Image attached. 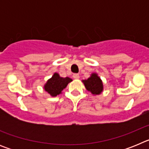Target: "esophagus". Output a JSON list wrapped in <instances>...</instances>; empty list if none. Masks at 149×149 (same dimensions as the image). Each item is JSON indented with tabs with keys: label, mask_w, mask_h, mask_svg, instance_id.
Listing matches in <instances>:
<instances>
[{
	"label": "esophagus",
	"mask_w": 149,
	"mask_h": 149,
	"mask_svg": "<svg viewBox=\"0 0 149 149\" xmlns=\"http://www.w3.org/2000/svg\"><path fill=\"white\" fill-rule=\"evenodd\" d=\"M73 77H74V79H76V80H77V79L80 78V75H79V74L75 73L73 74Z\"/></svg>",
	"instance_id": "esophagus-1"
}]
</instances>
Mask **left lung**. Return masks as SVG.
Segmentation results:
<instances>
[{
	"label": "left lung",
	"mask_w": 149,
	"mask_h": 149,
	"mask_svg": "<svg viewBox=\"0 0 149 149\" xmlns=\"http://www.w3.org/2000/svg\"><path fill=\"white\" fill-rule=\"evenodd\" d=\"M86 89L93 95H99L103 90L102 81L96 74H93L87 80L83 81Z\"/></svg>",
	"instance_id": "1"
}]
</instances>
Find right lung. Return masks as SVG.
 <instances>
[{
    "label": "right lung",
    "mask_w": 149,
    "mask_h": 149,
    "mask_svg": "<svg viewBox=\"0 0 149 149\" xmlns=\"http://www.w3.org/2000/svg\"><path fill=\"white\" fill-rule=\"evenodd\" d=\"M72 80L69 77H61L57 73H55L45 85V89L51 96H56L61 93L68 84Z\"/></svg>",
    "instance_id": "add662e5"
}]
</instances>
